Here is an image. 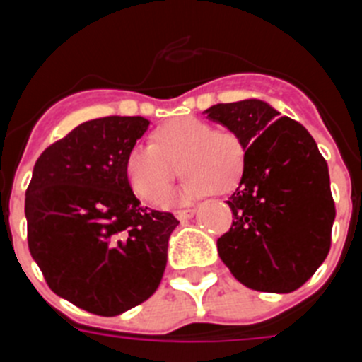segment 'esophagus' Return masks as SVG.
<instances>
[{
	"instance_id": "1",
	"label": "esophagus",
	"mask_w": 362,
	"mask_h": 362,
	"mask_svg": "<svg viewBox=\"0 0 362 362\" xmlns=\"http://www.w3.org/2000/svg\"><path fill=\"white\" fill-rule=\"evenodd\" d=\"M194 214H196V210H177V212H175V217H177L179 221H187L190 219Z\"/></svg>"
}]
</instances>
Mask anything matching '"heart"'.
Segmentation results:
<instances>
[{
  "mask_svg": "<svg viewBox=\"0 0 362 362\" xmlns=\"http://www.w3.org/2000/svg\"><path fill=\"white\" fill-rule=\"evenodd\" d=\"M179 170L187 177L175 192L177 203L230 192L245 170L243 139L233 130L187 116L158 127L152 145L134 146L127 156L130 187L148 203L165 196Z\"/></svg>",
  "mask_w": 362,
  "mask_h": 362,
  "instance_id": "heart-1",
  "label": "heart"
}]
</instances>
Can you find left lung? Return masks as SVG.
I'll use <instances>...</instances> for the list:
<instances>
[{
  "mask_svg": "<svg viewBox=\"0 0 362 362\" xmlns=\"http://www.w3.org/2000/svg\"><path fill=\"white\" fill-rule=\"evenodd\" d=\"M204 114L245 145V170L226 201L232 226L217 239L221 261L248 288L293 292L330 252L328 165L303 124L261 99L214 105Z\"/></svg>",
  "mask_w": 362,
  "mask_h": 362,
  "instance_id": "obj_1",
  "label": "left lung"
}]
</instances>
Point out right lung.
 <instances>
[{"label": "right lung", "mask_w": 362, "mask_h": 362, "mask_svg": "<svg viewBox=\"0 0 362 362\" xmlns=\"http://www.w3.org/2000/svg\"><path fill=\"white\" fill-rule=\"evenodd\" d=\"M141 116L85 121L45 148L25 194L28 250L54 293L114 317L161 283L179 221L141 206L127 156L148 129Z\"/></svg>", "instance_id": "obj_1"}]
</instances>
